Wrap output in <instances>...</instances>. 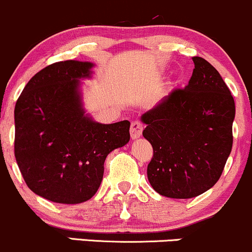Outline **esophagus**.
<instances>
[{"mask_svg": "<svg viewBox=\"0 0 252 252\" xmlns=\"http://www.w3.org/2000/svg\"><path fill=\"white\" fill-rule=\"evenodd\" d=\"M129 132H131L132 139H138V138L141 135V133H143V124H141L139 120L132 121L131 129H129Z\"/></svg>", "mask_w": 252, "mask_h": 252, "instance_id": "obj_1", "label": "esophagus"}]
</instances>
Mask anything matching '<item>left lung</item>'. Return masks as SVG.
<instances>
[{"label":"left lung","mask_w":252,"mask_h":252,"mask_svg":"<svg viewBox=\"0 0 252 252\" xmlns=\"http://www.w3.org/2000/svg\"><path fill=\"white\" fill-rule=\"evenodd\" d=\"M188 86L174 89L143 114L154 149L148 179L158 194L190 199L213 187L232 150L234 100L220 73L193 57Z\"/></svg>","instance_id":"8db88e82"}]
</instances>
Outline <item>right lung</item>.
<instances>
[{"label":"right lung","mask_w":252,"mask_h":252,"mask_svg":"<svg viewBox=\"0 0 252 252\" xmlns=\"http://www.w3.org/2000/svg\"><path fill=\"white\" fill-rule=\"evenodd\" d=\"M94 64L65 61L35 73L14 109V154L28 188L52 202L92 199L113 150L129 140V121L95 123L82 108L80 80Z\"/></svg>","instance_id":"add662e5"}]
</instances>
